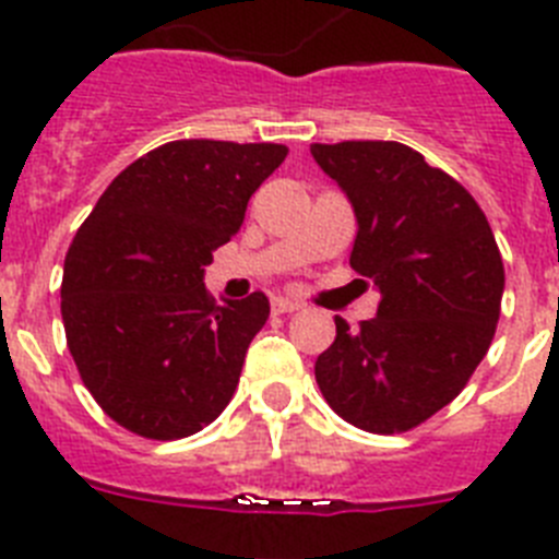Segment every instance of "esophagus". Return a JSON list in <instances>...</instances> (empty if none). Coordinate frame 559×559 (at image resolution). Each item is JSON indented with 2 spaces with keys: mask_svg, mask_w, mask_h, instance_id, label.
Returning <instances> with one entry per match:
<instances>
[{
  "mask_svg": "<svg viewBox=\"0 0 559 559\" xmlns=\"http://www.w3.org/2000/svg\"><path fill=\"white\" fill-rule=\"evenodd\" d=\"M299 308H302V305L288 299V296H274V302H271V310H274V313H294V310Z\"/></svg>",
  "mask_w": 559,
  "mask_h": 559,
  "instance_id": "obj_1",
  "label": "esophagus"
}]
</instances>
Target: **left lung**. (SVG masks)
<instances>
[{
	"label": "left lung",
	"instance_id": "1",
	"mask_svg": "<svg viewBox=\"0 0 559 559\" xmlns=\"http://www.w3.org/2000/svg\"><path fill=\"white\" fill-rule=\"evenodd\" d=\"M353 201L349 265L378 285V316L316 358V383L341 419L403 433L445 408L487 355L501 316L503 263L471 192L400 142L310 145Z\"/></svg>",
	"mask_w": 559,
	"mask_h": 559
}]
</instances>
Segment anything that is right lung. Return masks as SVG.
I'll return each mask as SVG.
<instances>
[{
    "label": "right lung",
    "mask_w": 559,
    "mask_h": 559,
    "mask_svg": "<svg viewBox=\"0 0 559 559\" xmlns=\"http://www.w3.org/2000/svg\"><path fill=\"white\" fill-rule=\"evenodd\" d=\"M285 156L271 142H167L131 162L78 229L61 283L67 347L126 431L181 439L229 406L271 308L263 290L221 308L204 265Z\"/></svg>",
    "instance_id": "1"
}]
</instances>
